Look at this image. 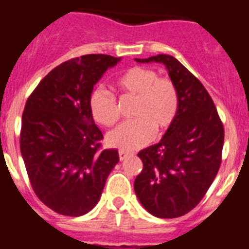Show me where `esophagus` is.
I'll return each instance as SVG.
<instances>
[{
    "mask_svg": "<svg viewBox=\"0 0 249 249\" xmlns=\"http://www.w3.org/2000/svg\"><path fill=\"white\" fill-rule=\"evenodd\" d=\"M127 157H129V153H126V151L124 150H119V158H120V160H124Z\"/></svg>",
    "mask_w": 249,
    "mask_h": 249,
    "instance_id": "34e87169",
    "label": "esophagus"
}]
</instances>
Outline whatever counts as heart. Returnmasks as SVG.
I'll return each mask as SVG.
<instances>
[{
  "mask_svg": "<svg viewBox=\"0 0 249 249\" xmlns=\"http://www.w3.org/2000/svg\"><path fill=\"white\" fill-rule=\"evenodd\" d=\"M122 99H134L129 110L133 119L110 131V146L134 150L146 145L153 135L161 134L174 123L179 109V92L169 77H158L157 71L134 66L116 80ZM89 110L92 119L103 126H112L120 118L115 99L105 89L90 94Z\"/></svg>",
  "mask_w": 249,
  "mask_h": 249,
  "instance_id": "obj_1",
  "label": "heart"
}]
</instances>
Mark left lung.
Segmentation results:
<instances>
[{
    "mask_svg": "<svg viewBox=\"0 0 249 249\" xmlns=\"http://www.w3.org/2000/svg\"><path fill=\"white\" fill-rule=\"evenodd\" d=\"M138 62H161L179 92L177 118L158 144L138 153L142 170L134 189L158 218L187 214L205 196L222 163L224 129L203 84L176 57L157 55Z\"/></svg>",
    "mask_w": 249,
    "mask_h": 249,
    "instance_id": "1",
    "label": "left lung"
}]
</instances>
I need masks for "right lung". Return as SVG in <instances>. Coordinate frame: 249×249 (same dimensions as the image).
I'll list each match as a JSON object with an SVG mask.
<instances>
[{
	"label": "right lung",
	"instance_id": "right-lung-1",
	"mask_svg": "<svg viewBox=\"0 0 249 249\" xmlns=\"http://www.w3.org/2000/svg\"><path fill=\"white\" fill-rule=\"evenodd\" d=\"M120 57L91 53L50 71L26 101L20 148L35 194L46 207L79 217L100 199L118 150L103 149L89 98Z\"/></svg>",
	"mask_w": 249,
	"mask_h": 249
}]
</instances>
